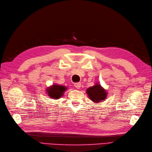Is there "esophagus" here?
<instances>
[{
  "label": "esophagus",
  "mask_w": 152,
  "mask_h": 152,
  "mask_svg": "<svg viewBox=\"0 0 152 152\" xmlns=\"http://www.w3.org/2000/svg\"><path fill=\"white\" fill-rule=\"evenodd\" d=\"M81 83H76L75 84H74V86H75V88L76 89H80V88H81Z\"/></svg>",
  "instance_id": "esophagus-1"
}]
</instances>
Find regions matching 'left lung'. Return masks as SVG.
Returning <instances> with one entry per match:
<instances>
[{
  "mask_svg": "<svg viewBox=\"0 0 152 152\" xmlns=\"http://www.w3.org/2000/svg\"><path fill=\"white\" fill-rule=\"evenodd\" d=\"M86 93L89 99L96 104L105 101L106 96L108 95L107 91L104 88H103L98 82L95 83L94 86L87 89Z\"/></svg>",
  "mask_w": 152,
  "mask_h": 152,
  "instance_id": "8db88e82",
  "label": "left lung"
}]
</instances>
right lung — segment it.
Returning a JSON list of instances; mask_svg holds the SVG:
<instances>
[{
  "label": "right lung",
  "instance_id": "obj_1",
  "mask_svg": "<svg viewBox=\"0 0 152 152\" xmlns=\"http://www.w3.org/2000/svg\"><path fill=\"white\" fill-rule=\"evenodd\" d=\"M67 89L68 88L66 86L53 83V85L48 87L46 92L50 98L57 100L62 97Z\"/></svg>",
  "mask_w": 152,
  "mask_h": 152
}]
</instances>
